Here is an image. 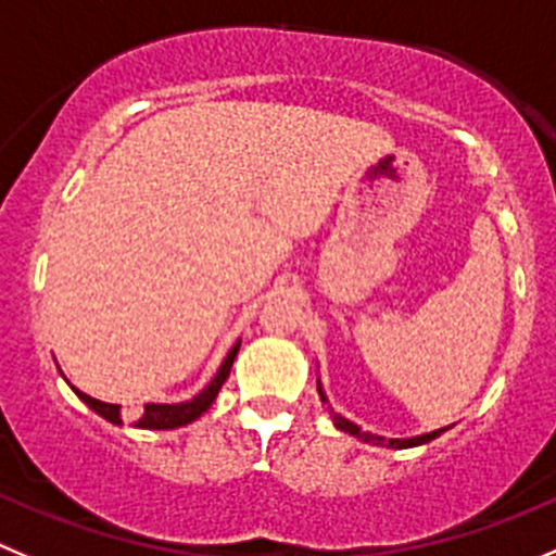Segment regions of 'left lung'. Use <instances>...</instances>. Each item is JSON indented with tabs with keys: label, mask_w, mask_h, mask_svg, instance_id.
Wrapping results in <instances>:
<instances>
[{
	"label": "left lung",
	"mask_w": 556,
	"mask_h": 556,
	"mask_svg": "<svg viewBox=\"0 0 556 556\" xmlns=\"http://www.w3.org/2000/svg\"><path fill=\"white\" fill-rule=\"evenodd\" d=\"M319 393H321V390H319ZM321 401H325V395H321ZM332 422H336V426L341 428V431H346V433H352V437H357V440L374 442V445H388V447H415V445H426V442L437 440V437H440V433L445 431V428H440V431L422 433V437H412V440H382V437H371V433L361 431V428L354 426V422H349L346 417H341V415H332Z\"/></svg>",
	"instance_id": "left-lung-1"
}]
</instances>
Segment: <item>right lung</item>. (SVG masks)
<instances>
[{
	"label": "right lung",
	"instance_id": "right-lung-1",
	"mask_svg": "<svg viewBox=\"0 0 556 556\" xmlns=\"http://www.w3.org/2000/svg\"><path fill=\"white\" fill-rule=\"evenodd\" d=\"M237 352H240V343H235V346H231V352L226 354L224 366L218 368V374H215L213 382H210L207 388L202 390V393L195 395V399L185 401V404H147L144 415L136 420V426H139V428H179V426H188V422H193L195 417H202L204 412L213 406L215 395H218V390H220V384H224L226 377H229L231 363H235ZM73 390H76V388H73ZM76 395L84 401V404L89 406V409H94L100 417H105L109 422H116V426H119V422L125 420L123 406L103 404V401L92 399V395L81 393V390H76Z\"/></svg>",
	"mask_w": 556,
	"mask_h": 556
}]
</instances>
